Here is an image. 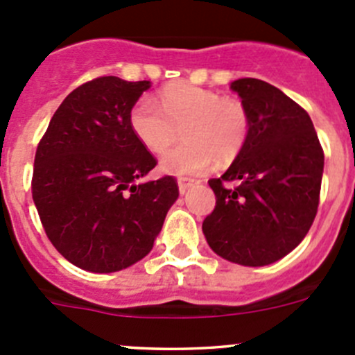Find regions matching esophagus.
Listing matches in <instances>:
<instances>
[{
  "mask_svg": "<svg viewBox=\"0 0 355 355\" xmlns=\"http://www.w3.org/2000/svg\"><path fill=\"white\" fill-rule=\"evenodd\" d=\"M192 184H194V180H189V178H180V180H178V192L184 196L185 192L189 191V187H192Z\"/></svg>",
  "mask_w": 355,
  "mask_h": 355,
  "instance_id": "34e87169",
  "label": "esophagus"
}]
</instances>
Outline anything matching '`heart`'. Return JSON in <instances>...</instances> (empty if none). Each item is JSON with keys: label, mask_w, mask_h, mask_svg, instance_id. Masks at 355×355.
I'll list each match as a JSON object with an SVG mask.
<instances>
[{"label": "heart", "mask_w": 355, "mask_h": 355, "mask_svg": "<svg viewBox=\"0 0 355 355\" xmlns=\"http://www.w3.org/2000/svg\"><path fill=\"white\" fill-rule=\"evenodd\" d=\"M155 99H139L130 110V130L148 151L161 153L184 132L185 141L161 156V168L171 175H199L218 157L234 159L249 135V113L239 99L199 85H168Z\"/></svg>", "instance_id": "obj_1"}]
</instances>
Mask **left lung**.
Listing matches in <instances>:
<instances>
[{"mask_svg":"<svg viewBox=\"0 0 355 355\" xmlns=\"http://www.w3.org/2000/svg\"><path fill=\"white\" fill-rule=\"evenodd\" d=\"M249 113L234 163L211 178L216 196L202 223L211 249L230 263L266 266L302 242L320 204L324 155L306 110L259 78L230 84ZM235 181L237 188L224 184Z\"/></svg>","mask_w":355,"mask_h":355,"instance_id":"8db88e82","label":"left lung"}]
</instances>
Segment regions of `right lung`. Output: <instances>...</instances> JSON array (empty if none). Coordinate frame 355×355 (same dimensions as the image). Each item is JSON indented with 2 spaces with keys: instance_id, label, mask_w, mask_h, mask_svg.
Listing matches in <instances>:
<instances>
[{
  "instance_id": "right-lung-1",
  "label": "right lung",
  "mask_w": 355,
  "mask_h": 355,
  "mask_svg": "<svg viewBox=\"0 0 355 355\" xmlns=\"http://www.w3.org/2000/svg\"><path fill=\"white\" fill-rule=\"evenodd\" d=\"M149 80L99 77L67 96L35 151L32 199L60 254L92 273H113L151 252L178 198L173 177L141 182L156 159L130 130Z\"/></svg>"
}]
</instances>
